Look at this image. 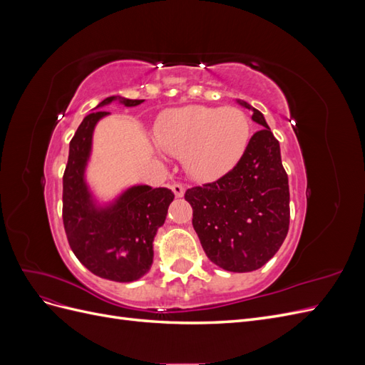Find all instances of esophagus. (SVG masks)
Segmentation results:
<instances>
[{
    "instance_id": "34e87169",
    "label": "esophagus",
    "mask_w": 365,
    "mask_h": 365,
    "mask_svg": "<svg viewBox=\"0 0 365 365\" xmlns=\"http://www.w3.org/2000/svg\"><path fill=\"white\" fill-rule=\"evenodd\" d=\"M172 192L175 193V196H176V197H182V196H184L185 189H184V185H182V184L175 182V184H172Z\"/></svg>"
}]
</instances>
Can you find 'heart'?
<instances>
[{
  "label": "heart",
  "instance_id": "obj_1",
  "mask_svg": "<svg viewBox=\"0 0 365 365\" xmlns=\"http://www.w3.org/2000/svg\"><path fill=\"white\" fill-rule=\"evenodd\" d=\"M155 137L164 152L182 158L190 178L212 182L233 170L244 157L251 123L236 106L190 105L163 115Z\"/></svg>",
  "mask_w": 365,
  "mask_h": 365
}]
</instances>
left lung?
Wrapping results in <instances>:
<instances>
[{
  "label": "left lung",
  "instance_id": "left-lung-1",
  "mask_svg": "<svg viewBox=\"0 0 365 365\" xmlns=\"http://www.w3.org/2000/svg\"><path fill=\"white\" fill-rule=\"evenodd\" d=\"M236 102L251 109L263 129L251 137L233 170L189 189L185 201L207 257L225 271L250 272L272 259L288 235L289 184L280 145L263 114L245 101Z\"/></svg>",
  "mask_w": 365,
  "mask_h": 365
}]
</instances>
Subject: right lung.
I'll return each mask as SVG.
<instances>
[{
	"mask_svg": "<svg viewBox=\"0 0 365 365\" xmlns=\"http://www.w3.org/2000/svg\"><path fill=\"white\" fill-rule=\"evenodd\" d=\"M117 102L128 108L145 101L120 96L106 97L91 109L70 141L63 173L62 217L68 244L86 269L113 282H135L149 272L153 239L175 195L150 185H129L109 201H101L86 180L93 153V135L98 121L111 113L101 111Z\"/></svg>",
	"mask_w": 365,
	"mask_h": 365,
	"instance_id": "1",
	"label": "right lung"
}]
</instances>
